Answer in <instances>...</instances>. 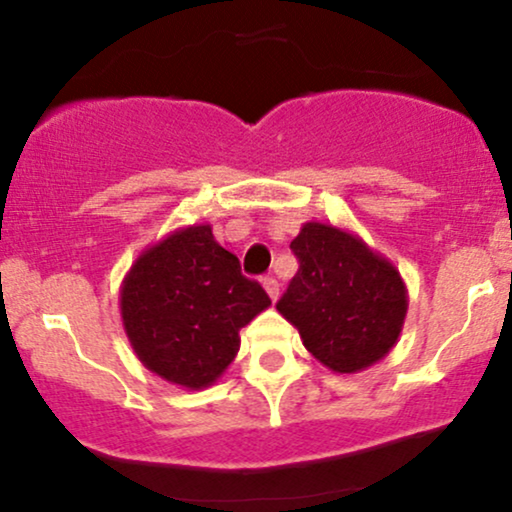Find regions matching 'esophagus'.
Returning <instances> with one entry per match:
<instances>
[{
  "instance_id": "esophagus-1",
  "label": "esophagus",
  "mask_w": 512,
  "mask_h": 512,
  "mask_svg": "<svg viewBox=\"0 0 512 512\" xmlns=\"http://www.w3.org/2000/svg\"><path fill=\"white\" fill-rule=\"evenodd\" d=\"M262 286H264V291L269 293V298H272V301H276V298H279V281H276L274 276H264Z\"/></svg>"
}]
</instances>
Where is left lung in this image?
<instances>
[{
  "label": "left lung",
  "mask_w": 512,
  "mask_h": 512,
  "mask_svg": "<svg viewBox=\"0 0 512 512\" xmlns=\"http://www.w3.org/2000/svg\"><path fill=\"white\" fill-rule=\"evenodd\" d=\"M291 250L301 267L276 310L305 349L334 373H361L383 361L409 308L395 264L356 233L320 221L303 223Z\"/></svg>",
  "instance_id": "obj_1"
}]
</instances>
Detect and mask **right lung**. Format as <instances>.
<instances>
[{"mask_svg": "<svg viewBox=\"0 0 512 512\" xmlns=\"http://www.w3.org/2000/svg\"><path fill=\"white\" fill-rule=\"evenodd\" d=\"M272 301L240 274L209 223H192L149 245L120 286L122 327L144 368L185 390L226 373L240 330Z\"/></svg>", "mask_w": 512, "mask_h": 512, "instance_id": "obj_1", "label": "right lung"}]
</instances>
